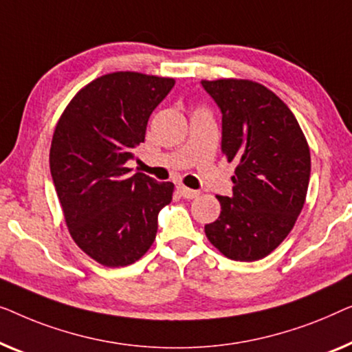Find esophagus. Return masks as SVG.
Listing matches in <instances>:
<instances>
[{"label": "esophagus", "mask_w": 352, "mask_h": 352, "mask_svg": "<svg viewBox=\"0 0 352 352\" xmlns=\"http://www.w3.org/2000/svg\"><path fill=\"white\" fill-rule=\"evenodd\" d=\"M178 191H180V195L185 197V199H192V197H196L197 195H199V192H197V191L190 190V188H186V186H183V185L178 186Z\"/></svg>", "instance_id": "1"}]
</instances>
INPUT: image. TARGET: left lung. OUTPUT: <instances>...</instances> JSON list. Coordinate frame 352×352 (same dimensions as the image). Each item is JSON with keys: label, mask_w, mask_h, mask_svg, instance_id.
<instances>
[{"label": "left lung", "mask_w": 352, "mask_h": 352, "mask_svg": "<svg viewBox=\"0 0 352 352\" xmlns=\"http://www.w3.org/2000/svg\"><path fill=\"white\" fill-rule=\"evenodd\" d=\"M221 111V151L237 167L232 196L206 236L228 258L270 255L292 231L311 174L308 142L289 107L249 79L201 81Z\"/></svg>", "instance_id": "obj_1"}]
</instances>
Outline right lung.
I'll use <instances>...</instances> for the list:
<instances>
[{"instance_id":"obj_1","label":"right lung","mask_w":352,"mask_h":352,"mask_svg":"<svg viewBox=\"0 0 352 352\" xmlns=\"http://www.w3.org/2000/svg\"><path fill=\"white\" fill-rule=\"evenodd\" d=\"M174 84L133 72L100 76L73 97L54 131L49 164L68 231L103 266L142 258L156 237L160 210L172 201L174 183L131 175L126 162Z\"/></svg>"}]
</instances>
